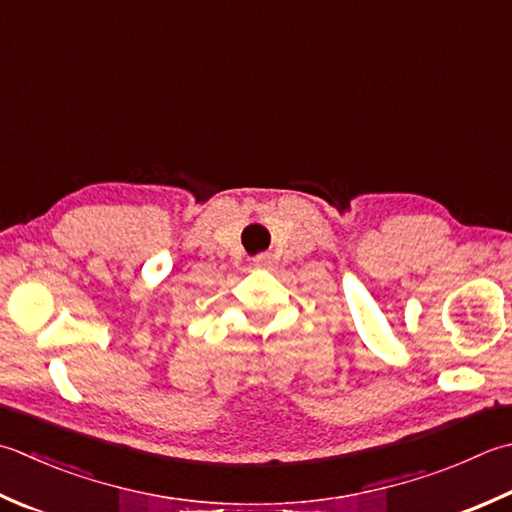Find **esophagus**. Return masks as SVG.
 I'll use <instances>...</instances> for the list:
<instances>
[{
  "label": "esophagus",
  "mask_w": 512,
  "mask_h": 512,
  "mask_svg": "<svg viewBox=\"0 0 512 512\" xmlns=\"http://www.w3.org/2000/svg\"><path fill=\"white\" fill-rule=\"evenodd\" d=\"M253 262H255V266H259V268H268L270 262H273V257H270L268 253H262V255H257V257L253 259Z\"/></svg>",
  "instance_id": "esophagus-1"
}]
</instances>
